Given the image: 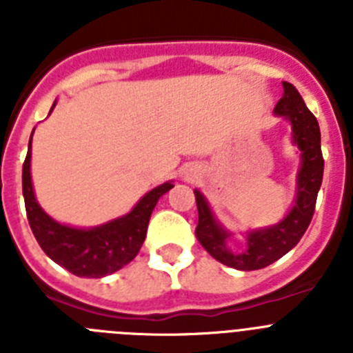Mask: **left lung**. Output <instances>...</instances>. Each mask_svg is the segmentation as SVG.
<instances>
[{
	"label": "left lung",
	"mask_w": 353,
	"mask_h": 353,
	"mask_svg": "<svg viewBox=\"0 0 353 353\" xmlns=\"http://www.w3.org/2000/svg\"><path fill=\"white\" fill-rule=\"evenodd\" d=\"M283 86L285 93L274 111L281 117L290 118L293 141L297 143L302 152V166L297 179V199L290 214L276 226L249 233L248 249L244 252H232L226 245L228 233L214 219L203 194L194 191L199 215L196 236L199 244L210 252V256L233 269L258 270L269 267L299 244V240L302 239L313 219L316 196L323 179L320 127L314 114L305 108L297 88L290 83H283Z\"/></svg>",
	"instance_id": "8db88e82"
}]
</instances>
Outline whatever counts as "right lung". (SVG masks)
<instances>
[{"label":"right lung","mask_w":353,"mask_h":353,"mask_svg":"<svg viewBox=\"0 0 353 353\" xmlns=\"http://www.w3.org/2000/svg\"><path fill=\"white\" fill-rule=\"evenodd\" d=\"M30 161L31 139L23 164V194L31 232L52 261L79 277H104L130 263L145 242L150 215L159 198L173 187V183L166 182L152 189L139 199L132 212L120 219L92 230H77L52 221L37 203L31 185Z\"/></svg>","instance_id":"right-lung-1"}]
</instances>
